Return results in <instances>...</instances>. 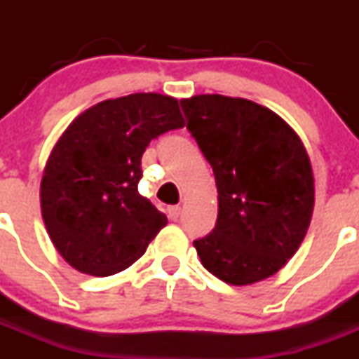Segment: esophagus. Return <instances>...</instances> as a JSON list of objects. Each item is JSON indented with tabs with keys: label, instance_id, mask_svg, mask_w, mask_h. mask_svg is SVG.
I'll use <instances>...</instances> for the list:
<instances>
[{
	"label": "esophagus",
	"instance_id": "obj_1",
	"mask_svg": "<svg viewBox=\"0 0 359 359\" xmlns=\"http://www.w3.org/2000/svg\"><path fill=\"white\" fill-rule=\"evenodd\" d=\"M167 215H169V219L176 221V219L182 215V207H177V205H174V207H169V208H167Z\"/></svg>",
	"mask_w": 359,
	"mask_h": 359
}]
</instances>
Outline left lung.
Returning a JSON list of instances; mask_svg holds the SVG:
<instances>
[{"label":"left lung","mask_w":359,"mask_h":359,"mask_svg":"<svg viewBox=\"0 0 359 359\" xmlns=\"http://www.w3.org/2000/svg\"><path fill=\"white\" fill-rule=\"evenodd\" d=\"M182 106L217 187V223L194 241L201 264L231 286L264 280L286 266L309 228V154L290 123L252 100L194 95Z\"/></svg>","instance_id":"1"}]
</instances>
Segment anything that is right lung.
<instances>
[{"label":"right lung","instance_id":"right-lung-1","mask_svg":"<svg viewBox=\"0 0 359 359\" xmlns=\"http://www.w3.org/2000/svg\"><path fill=\"white\" fill-rule=\"evenodd\" d=\"M185 126L177 98L133 93L107 98L69 123L41 180V214L72 268L107 277L145 253L167 217L138 192L149 142Z\"/></svg>","mask_w":359,"mask_h":359}]
</instances>
